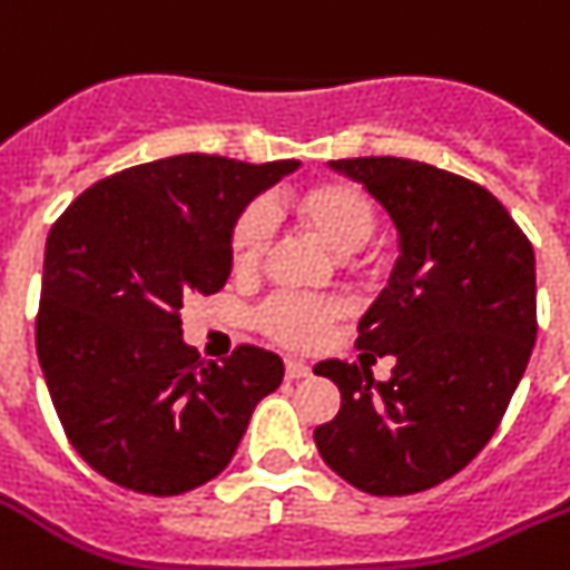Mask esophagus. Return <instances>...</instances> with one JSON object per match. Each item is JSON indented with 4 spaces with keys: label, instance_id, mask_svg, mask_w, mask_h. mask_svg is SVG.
<instances>
[{
    "label": "esophagus",
    "instance_id": "34e87169",
    "mask_svg": "<svg viewBox=\"0 0 570 570\" xmlns=\"http://www.w3.org/2000/svg\"><path fill=\"white\" fill-rule=\"evenodd\" d=\"M305 375H312V366L303 364V361H285V379L296 381V379H305Z\"/></svg>",
    "mask_w": 570,
    "mask_h": 570
}]
</instances>
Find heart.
Returning <instances> with one entry per match:
<instances>
[{"label":"heart","instance_id":"obj_1","mask_svg":"<svg viewBox=\"0 0 570 570\" xmlns=\"http://www.w3.org/2000/svg\"><path fill=\"white\" fill-rule=\"evenodd\" d=\"M294 218L312 229L320 242L346 256V265H370L373 253L366 242L379 229V204L355 180L326 177L308 183L288 200ZM276 200H253L229 224V265L238 276H253L262 271L271 244H274ZM350 314V305L341 296H294L276 294L258 305L253 323L265 337L285 350H314L326 341L328 332Z\"/></svg>","mask_w":570,"mask_h":570}]
</instances>
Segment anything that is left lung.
Masks as SVG:
<instances>
[{"mask_svg": "<svg viewBox=\"0 0 570 570\" xmlns=\"http://www.w3.org/2000/svg\"><path fill=\"white\" fill-rule=\"evenodd\" d=\"M393 215L402 256L390 288L358 323L361 364L320 361L341 390L314 443L343 481L370 495H413L472 463L504 420L528 370L535 256L492 191L402 157L328 163ZM393 354L390 382L366 357Z\"/></svg>", "mask_w": 570, "mask_h": 570, "instance_id": "8db88e82", "label": "left lung"}]
</instances>
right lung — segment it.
<instances>
[{"label": "right lung", "mask_w": 570, "mask_h": 570, "mask_svg": "<svg viewBox=\"0 0 570 570\" xmlns=\"http://www.w3.org/2000/svg\"><path fill=\"white\" fill-rule=\"evenodd\" d=\"M296 166L154 159L92 183L51 224L37 358L69 443L107 481L142 495L212 481L282 384L279 355L250 343L206 364L180 308L224 288L229 224Z\"/></svg>", "instance_id": "obj_1"}]
</instances>
